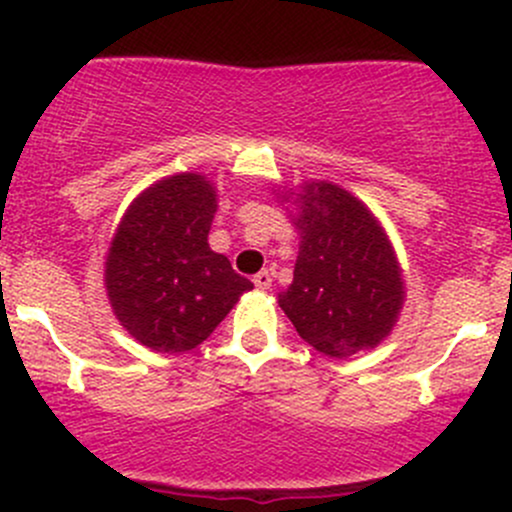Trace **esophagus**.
Masks as SVG:
<instances>
[{"instance_id": "obj_1", "label": "esophagus", "mask_w": 512, "mask_h": 512, "mask_svg": "<svg viewBox=\"0 0 512 512\" xmlns=\"http://www.w3.org/2000/svg\"><path fill=\"white\" fill-rule=\"evenodd\" d=\"M271 281H273V278H271V273H268V271H258L254 276V286L261 288V291L271 288Z\"/></svg>"}]
</instances>
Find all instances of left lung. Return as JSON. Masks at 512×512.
Wrapping results in <instances>:
<instances>
[{"mask_svg":"<svg viewBox=\"0 0 512 512\" xmlns=\"http://www.w3.org/2000/svg\"><path fill=\"white\" fill-rule=\"evenodd\" d=\"M300 251L278 295L298 335L328 357L370 350L389 335L404 300L397 258L365 204L328 182L300 194Z\"/></svg>","mask_w":512,"mask_h":512,"instance_id":"1","label":"left lung"}]
</instances>
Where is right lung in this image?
Masks as SVG:
<instances>
[{
    "label": "right lung",
    "instance_id": "1",
    "mask_svg": "<svg viewBox=\"0 0 512 512\" xmlns=\"http://www.w3.org/2000/svg\"><path fill=\"white\" fill-rule=\"evenodd\" d=\"M217 194L202 175L152 184L120 221L105 261L110 305L135 340L157 352L202 345L254 283L207 244Z\"/></svg>",
    "mask_w": 512,
    "mask_h": 512
}]
</instances>
